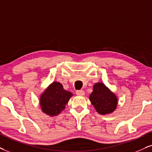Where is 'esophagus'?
<instances>
[{"label": "esophagus", "instance_id": "1", "mask_svg": "<svg viewBox=\"0 0 152 152\" xmlns=\"http://www.w3.org/2000/svg\"><path fill=\"white\" fill-rule=\"evenodd\" d=\"M76 95L78 96H84V95H85V92H84L83 90H76Z\"/></svg>", "mask_w": 152, "mask_h": 152}]
</instances>
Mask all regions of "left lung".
Listing matches in <instances>:
<instances>
[{
  "mask_svg": "<svg viewBox=\"0 0 152 152\" xmlns=\"http://www.w3.org/2000/svg\"><path fill=\"white\" fill-rule=\"evenodd\" d=\"M90 100L96 111L100 114L113 112L116 108L118 102L116 95L102 83L94 85L93 91L90 95Z\"/></svg>",
  "mask_w": 152,
  "mask_h": 152,
  "instance_id": "1",
  "label": "left lung"
}]
</instances>
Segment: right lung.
<instances>
[{
	"label": "right lung",
	"mask_w": 152,
	"mask_h": 152,
	"mask_svg": "<svg viewBox=\"0 0 152 152\" xmlns=\"http://www.w3.org/2000/svg\"><path fill=\"white\" fill-rule=\"evenodd\" d=\"M72 95V93L63 88L60 83H53L41 96L42 111L50 116H56L65 109Z\"/></svg>",
	"instance_id": "add662e5"
}]
</instances>
